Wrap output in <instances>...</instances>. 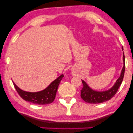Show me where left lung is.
I'll list each match as a JSON object with an SVG mask.
<instances>
[{"label":"left lung","instance_id":"1","mask_svg":"<svg viewBox=\"0 0 133 133\" xmlns=\"http://www.w3.org/2000/svg\"><path fill=\"white\" fill-rule=\"evenodd\" d=\"M123 66L121 74L119 79L117 80L114 86L110 88V90L105 91H97L92 90L90 88L87 83L82 80L83 83V88L81 90V98L85 102L90 103H100L104 102L107 101H109L117 92L119 87L121 86L122 82L124 76L125 70V56L123 55Z\"/></svg>","mask_w":133,"mask_h":133}]
</instances>
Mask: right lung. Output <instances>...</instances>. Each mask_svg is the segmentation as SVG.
Instances as JSON below:
<instances>
[{"label":"right lung","instance_id":"add662e5","mask_svg":"<svg viewBox=\"0 0 133 133\" xmlns=\"http://www.w3.org/2000/svg\"><path fill=\"white\" fill-rule=\"evenodd\" d=\"M63 77L64 76L62 74L51 82L46 88L39 92L25 91L20 89L14 82L13 84L18 94L23 100L34 104L46 105L52 103L54 101L58 87Z\"/></svg>","mask_w":133,"mask_h":133}]
</instances>
